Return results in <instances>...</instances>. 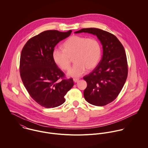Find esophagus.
I'll use <instances>...</instances> for the list:
<instances>
[{
  "label": "esophagus",
  "mask_w": 148,
  "mask_h": 148,
  "mask_svg": "<svg viewBox=\"0 0 148 148\" xmlns=\"http://www.w3.org/2000/svg\"><path fill=\"white\" fill-rule=\"evenodd\" d=\"M79 80V78H74V79H73V82H74L75 83L78 82Z\"/></svg>",
  "instance_id": "obj_1"
}]
</instances>
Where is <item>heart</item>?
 <instances>
[{"mask_svg":"<svg viewBox=\"0 0 148 148\" xmlns=\"http://www.w3.org/2000/svg\"><path fill=\"white\" fill-rule=\"evenodd\" d=\"M63 49L55 48L52 52V58L63 71L69 68L73 58L75 63L68 72L71 77L80 76L86 69L92 70L99 63L101 58V44L95 38L72 35L64 42Z\"/></svg>","mask_w":148,"mask_h":148,"instance_id":"1","label":"heart"}]
</instances>
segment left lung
Returning a JSON list of instances; mask_svg holds the SVG:
<instances>
[{"instance_id": "obj_1", "label": "left lung", "mask_w": 148, "mask_h": 148, "mask_svg": "<svg viewBox=\"0 0 148 148\" xmlns=\"http://www.w3.org/2000/svg\"><path fill=\"white\" fill-rule=\"evenodd\" d=\"M81 32L96 35L103 48L100 62L83 77L87 83L85 99L93 106H106L117 98L126 82L128 67L125 51L116 36L107 31L88 28L75 32Z\"/></svg>"}]
</instances>
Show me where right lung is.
Listing matches in <instances>:
<instances>
[{
    "label": "right lung",
    "mask_w": 148,
    "mask_h": 148,
    "mask_svg": "<svg viewBox=\"0 0 148 148\" xmlns=\"http://www.w3.org/2000/svg\"><path fill=\"white\" fill-rule=\"evenodd\" d=\"M72 30L44 31L29 39L21 52L19 71L23 83L30 96L46 108L65 102L64 96L74 83L54 62L52 52L56 44L68 37Z\"/></svg>",
    "instance_id": "right-lung-1"
}]
</instances>
